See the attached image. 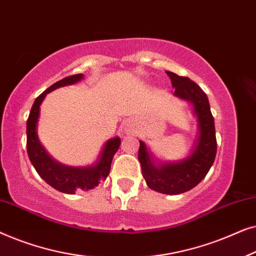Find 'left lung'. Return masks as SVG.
Wrapping results in <instances>:
<instances>
[{"instance_id":"left-lung-1","label":"left lung","mask_w":256,"mask_h":256,"mask_svg":"<svg viewBox=\"0 0 256 256\" xmlns=\"http://www.w3.org/2000/svg\"><path fill=\"white\" fill-rule=\"evenodd\" d=\"M174 87V96L190 101L198 118L199 136L191 155L178 163H166L157 166L144 143L140 141L138 160L146 185L166 194H180L194 188L204 180L214 162L216 138L214 118L210 110L208 96L188 76L166 71Z\"/></svg>"}]
</instances>
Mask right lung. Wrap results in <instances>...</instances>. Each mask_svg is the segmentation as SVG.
<instances>
[{
  "mask_svg": "<svg viewBox=\"0 0 256 256\" xmlns=\"http://www.w3.org/2000/svg\"><path fill=\"white\" fill-rule=\"evenodd\" d=\"M82 76L84 74L82 73L66 76V78L54 82L48 90H45L34 100L26 121V150L34 168L48 185H51L56 190L70 194H74L76 191L80 190H90V188L98 186L101 180H106L110 171L112 160L121 143L118 138L107 141L96 164L87 168H72L59 164L54 160H52L42 146L36 132L42 101L51 90L60 86L72 85L76 82H80Z\"/></svg>",
  "mask_w": 256,
  "mask_h": 256,
  "instance_id": "right-lung-1",
  "label": "right lung"
}]
</instances>
